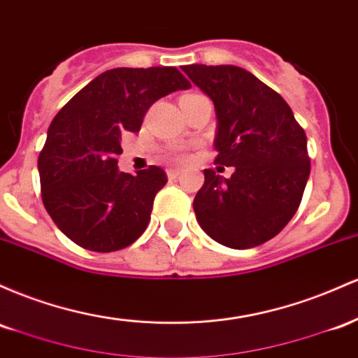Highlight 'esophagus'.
Segmentation results:
<instances>
[{
  "instance_id": "34e87169",
  "label": "esophagus",
  "mask_w": 358,
  "mask_h": 358,
  "mask_svg": "<svg viewBox=\"0 0 358 358\" xmlns=\"http://www.w3.org/2000/svg\"><path fill=\"white\" fill-rule=\"evenodd\" d=\"M180 169H167V178L169 179H176V178H179L180 176Z\"/></svg>"
}]
</instances>
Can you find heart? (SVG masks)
<instances>
[{
	"label": "heart",
	"instance_id": "heart-1",
	"mask_svg": "<svg viewBox=\"0 0 358 358\" xmlns=\"http://www.w3.org/2000/svg\"><path fill=\"white\" fill-rule=\"evenodd\" d=\"M187 96H191V94H187Z\"/></svg>",
	"mask_w": 358,
	"mask_h": 358
}]
</instances>
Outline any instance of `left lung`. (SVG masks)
Here are the masks:
<instances>
[{
	"label": "left lung",
	"instance_id": "left-lung-1",
	"mask_svg": "<svg viewBox=\"0 0 358 358\" xmlns=\"http://www.w3.org/2000/svg\"><path fill=\"white\" fill-rule=\"evenodd\" d=\"M215 103V162L204 169L194 213L204 231L230 248H252L282 230L298 211L309 171L306 134L282 96L236 66H182ZM220 169V167H218Z\"/></svg>",
	"mask_w": 358,
	"mask_h": 358
}]
</instances>
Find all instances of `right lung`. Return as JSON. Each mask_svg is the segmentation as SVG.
<instances>
[{
    "label": "right lung",
    "instance_id": "right-lung-1",
    "mask_svg": "<svg viewBox=\"0 0 358 358\" xmlns=\"http://www.w3.org/2000/svg\"><path fill=\"white\" fill-rule=\"evenodd\" d=\"M187 87L176 67H118L92 79L55 115L38 174L43 206L67 238L92 252H116L145 231L167 176L157 166L136 176L120 172V142L125 131H140L157 99Z\"/></svg>",
    "mask_w": 358,
    "mask_h": 358
}]
</instances>
